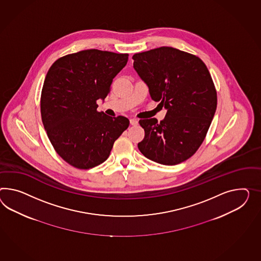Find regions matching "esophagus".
Instances as JSON below:
<instances>
[{"label": "esophagus", "mask_w": 261, "mask_h": 261, "mask_svg": "<svg viewBox=\"0 0 261 261\" xmlns=\"http://www.w3.org/2000/svg\"><path fill=\"white\" fill-rule=\"evenodd\" d=\"M130 125H133V126H136V125H138V120L137 119H135V118H132L130 120Z\"/></svg>", "instance_id": "1"}]
</instances>
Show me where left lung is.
Listing matches in <instances>:
<instances>
[{"label":"left lung","mask_w":261,"mask_h":261,"mask_svg":"<svg viewBox=\"0 0 261 261\" xmlns=\"http://www.w3.org/2000/svg\"><path fill=\"white\" fill-rule=\"evenodd\" d=\"M134 68L152 100L167 109L164 120L141 119L145 157L174 166L193 155L204 140L217 109V92L203 61L173 47L134 54Z\"/></svg>","instance_id":"8db88e82"}]
</instances>
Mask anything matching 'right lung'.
<instances>
[{
    "mask_svg": "<svg viewBox=\"0 0 261 261\" xmlns=\"http://www.w3.org/2000/svg\"><path fill=\"white\" fill-rule=\"evenodd\" d=\"M128 54L83 50L56 60L41 91L40 113L47 136L60 157L80 169L107 160L116 140L127 129V117L97 112Z\"/></svg>",
    "mask_w": 261,
    "mask_h": 261,
    "instance_id": "right-lung-1",
    "label": "right lung"
}]
</instances>
